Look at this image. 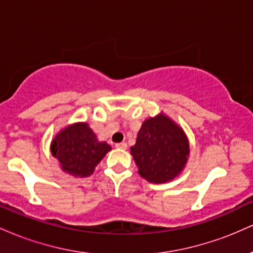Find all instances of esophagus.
<instances>
[{"label":"esophagus","mask_w":253,"mask_h":253,"mask_svg":"<svg viewBox=\"0 0 253 253\" xmlns=\"http://www.w3.org/2000/svg\"><path fill=\"white\" fill-rule=\"evenodd\" d=\"M115 147H117V149L126 150V149H127V144L125 143V141H123V143H118V144H115Z\"/></svg>","instance_id":"34e87169"}]
</instances>
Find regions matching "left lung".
Returning a JSON list of instances; mask_svg holds the SVG:
<instances>
[{"instance_id":"left-lung-1","label":"left lung","mask_w":253,"mask_h":253,"mask_svg":"<svg viewBox=\"0 0 253 253\" xmlns=\"http://www.w3.org/2000/svg\"><path fill=\"white\" fill-rule=\"evenodd\" d=\"M141 177L151 183L172 181L184 169L189 156V141L178 125L158 114L145 120L130 147Z\"/></svg>"}]
</instances>
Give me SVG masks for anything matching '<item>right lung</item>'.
I'll list each match as a JSON object with an SVG mask.
<instances>
[{
  "mask_svg": "<svg viewBox=\"0 0 253 253\" xmlns=\"http://www.w3.org/2000/svg\"><path fill=\"white\" fill-rule=\"evenodd\" d=\"M112 147L98 141L86 123H77L60 130L51 143V153L62 170L75 177H88Z\"/></svg>",
  "mask_w": 253,
  "mask_h": 253,
  "instance_id": "1",
  "label": "right lung"
}]
</instances>
